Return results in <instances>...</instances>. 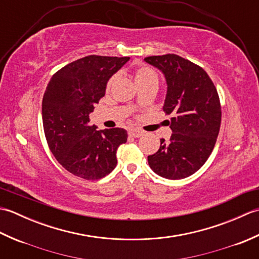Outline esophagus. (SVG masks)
Segmentation results:
<instances>
[{"instance_id": "34e87169", "label": "esophagus", "mask_w": 259, "mask_h": 259, "mask_svg": "<svg viewBox=\"0 0 259 259\" xmlns=\"http://www.w3.org/2000/svg\"><path fill=\"white\" fill-rule=\"evenodd\" d=\"M128 134L130 137H134V138H139V137L144 135V131L137 128H131L128 130Z\"/></svg>"}]
</instances>
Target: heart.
I'll list each match as a JSON object with an SVG mask.
<instances>
[{"label":"heart","mask_w":259,"mask_h":259,"mask_svg":"<svg viewBox=\"0 0 259 259\" xmlns=\"http://www.w3.org/2000/svg\"><path fill=\"white\" fill-rule=\"evenodd\" d=\"M134 76L136 80V83L138 84V87L140 85H145V84H149V83H158V72L157 71L149 67V65L146 64H138L137 67L134 69ZM115 76H111L109 79L108 83H107V88L109 89L111 87L112 82L114 81Z\"/></svg>","instance_id":"obj_1"}]
</instances>
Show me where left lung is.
<instances>
[{
    "label": "left lung",
    "mask_w": 259,
    "mask_h": 259,
    "mask_svg": "<svg viewBox=\"0 0 259 259\" xmlns=\"http://www.w3.org/2000/svg\"><path fill=\"white\" fill-rule=\"evenodd\" d=\"M161 70L167 80L163 104L172 135L168 142L148 156L150 168L167 179L187 178L199 170L210 156L222 122V107L213 82L199 65L177 54L145 58Z\"/></svg>",
    "instance_id": "obj_1"
}]
</instances>
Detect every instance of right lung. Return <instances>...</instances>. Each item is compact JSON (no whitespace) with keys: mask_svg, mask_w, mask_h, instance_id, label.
<instances>
[{"mask_svg":"<svg viewBox=\"0 0 259 259\" xmlns=\"http://www.w3.org/2000/svg\"><path fill=\"white\" fill-rule=\"evenodd\" d=\"M129 57L88 56L52 75L43 96V129L53 156L85 180L106 177L117 166V150L128 139L122 128L98 131L89 114L106 93L108 80Z\"/></svg>","mask_w":259,"mask_h":259,"instance_id":"right-lung-1","label":"right lung"}]
</instances>
